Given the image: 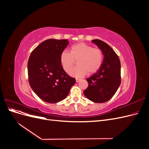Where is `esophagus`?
Masks as SVG:
<instances>
[{"label":"esophagus","mask_w":149,"mask_h":149,"mask_svg":"<svg viewBox=\"0 0 149 149\" xmlns=\"http://www.w3.org/2000/svg\"><path fill=\"white\" fill-rule=\"evenodd\" d=\"M80 81H81V79H78V78H76V83H78V82H79Z\"/></svg>","instance_id":"34e87169"}]
</instances>
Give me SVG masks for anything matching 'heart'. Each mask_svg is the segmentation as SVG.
Listing matches in <instances>:
<instances>
[{
	"label": "heart",
	"instance_id": "heart-1",
	"mask_svg": "<svg viewBox=\"0 0 149 149\" xmlns=\"http://www.w3.org/2000/svg\"><path fill=\"white\" fill-rule=\"evenodd\" d=\"M103 59L101 49L93 48L84 43L73 45L70 48V53L63 52L60 57L61 66L66 73H69L74 61H77V66L70 72V74L75 78H81L87 72L88 74L96 73L101 68Z\"/></svg>",
	"mask_w": 149,
	"mask_h": 149
}]
</instances>
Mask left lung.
Listing matches in <instances>:
<instances>
[{
    "mask_svg": "<svg viewBox=\"0 0 149 149\" xmlns=\"http://www.w3.org/2000/svg\"><path fill=\"white\" fill-rule=\"evenodd\" d=\"M92 42L102 50L104 60L96 73L86 79L88 87L83 93L90 101L102 103L112 97L120 84V62L109 45L98 39Z\"/></svg>",
    "mask_w": 149,
    "mask_h": 149,
    "instance_id": "8db88e82",
    "label": "left lung"
}]
</instances>
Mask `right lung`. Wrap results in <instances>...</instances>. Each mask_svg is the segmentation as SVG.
Here are the masks:
<instances>
[{"label":"right lung","instance_id":"right-lung-1","mask_svg":"<svg viewBox=\"0 0 149 149\" xmlns=\"http://www.w3.org/2000/svg\"><path fill=\"white\" fill-rule=\"evenodd\" d=\"M68 44V40L48 39L36 47L29 57L30 87L45 102L56 103L63 100L76 83L63 69L60 60Z\"/></svg>","mask_w":149,"mask_h":149}]
</instances>
